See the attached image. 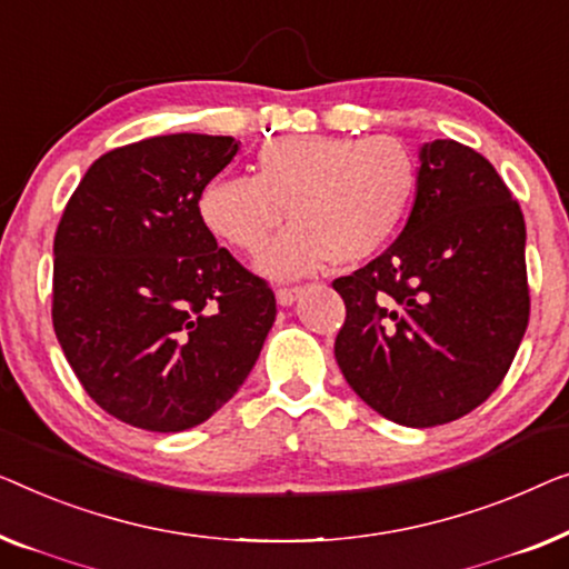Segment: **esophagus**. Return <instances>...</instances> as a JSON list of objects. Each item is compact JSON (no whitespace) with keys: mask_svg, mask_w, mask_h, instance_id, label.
Segmentation results:
<instances>
[{"mask_svg":"<svg viewBox=\"0 0 569 569\" xmlns=\"http://www.w3.org/2000/svg\"><path fill=\"white\" fill-rule=\"evenodd\" d=\"M301 291H303L301 286H281L276 291V299H278V303H281V307H288V303H293L296 299H299Z\"/></svg>","mask_w":569,"mask_h":569,"instance_id":"obj_1","label":"esophagus"}]
</instances>
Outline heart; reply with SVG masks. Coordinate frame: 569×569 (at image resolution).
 <instances>
[{"label": "heart", "instance_id": "obj_1", "mask_svg": "<svg viewBox=\"0 0 569 569\" xmlns=\"http://www.w3.org/2000/svg\"><path fill=\"white\" fill-rule=\"evenodd\" d=\"M418 164L395 136H281L262 143L254 174L223 172L198 196V213L229 247L258 254L293 221L262 258L278 278L350 266L381 252L410 211Z\"/></svg>", "mask_w": 569, "mask_h": 569}]
</instances>
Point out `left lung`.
Segmentation results:
<instances>
[{"label": "left lung", "instance_id": "8db88e82", "mask_svg": "<svg viewBox=\"0 0 569 569\" xmlns=\"http://www.w3.org/2000/svg\"><path fill=\"white\" fill-rule=\"evenodd\" d=\"M332 288L346 301L335 358L356 395L407 428L459 420L500 387L528 327L521 206L479 151L430 141L402 234Z\"/></svg>", "mask_w": 569, "mask_h": 569}]
</instances>
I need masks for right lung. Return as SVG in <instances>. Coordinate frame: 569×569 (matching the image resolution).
Here are the masks:
<instances>
[{"label": "right lung", "instance_id": "1", "mask_svg": "<svg viewBox=\"0 0 569 569\" xmlns=\"http://www.w3.org/2000/svg\"><path fill=\"white\" fill-rule=\"evenodd\" d=\"M239 151L172 133L94 159L53 237L51 319L87 395L126 426L178 433L229 402L276 322L266 278L231 258L198 196Z\"/></svg>", "mask_w": 569, "mask_h": 569}]
</instances>
